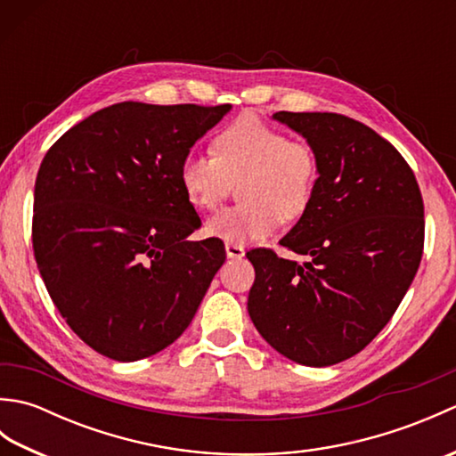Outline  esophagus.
I'll list each match as a JSON object with an SVG mask.
<instances>
[{
	"mask_svg": "<svg viewBox=\"0 0 456 456\" xmlns=\"http://www.w3.org/2000/svg\"><path fill=\"white\" fill-rule=\"evenodd\" d=\"M225 253L229 258H243L245 256V247L243 245H235V243H227L225 245Z\"/></svg>",
	"mask_w": 456,
	"mask_h": 456,
	"instance_id": "34e87169",
	"label": "esophagus"
}]
</instances>
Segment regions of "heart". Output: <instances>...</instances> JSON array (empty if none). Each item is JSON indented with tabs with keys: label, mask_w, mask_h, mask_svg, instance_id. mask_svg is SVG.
<instances>
[{
	"label": "heart",
	"mask_w": 456,
	"mask_h": 456,
	"mask_svg": "<svg viewBox=\"0 0 456 456\" xmlns=\"http://www.w3.org/2000/svg\"><path fill=\"white\" fill-rule=\"evenodd\" d=\"M213 154L191 152L180 164V183L191 206L216 209L239 186V203L206 223L208 233L245 245L268 237L280 221H296L312 206L319 180L315 151L304 141L247 115L221 129Z\"/></svg>",
	"instance_id": "b5f03b06"
}]
</instances>
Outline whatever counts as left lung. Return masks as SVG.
<instances>
[{
    "label": "left lung",
    "mask_w": 456,
    "mask_h": 456,
    "mask_svg": "<svg viewBox=\"0 0 456 456\" xmlns=\"http://www.w3.org/2000/svg\"><path fill=\"white\" fill-rule=\"evenodd\" d=\"M317 154L319 180L280 245L305 263L253 248L248 315L289 361L331 366L390 322L423 255V200L410 164L364 123L338 113L278 111Z\"/></svg>",
    "instance_id": "obj_1"
}]
</instances>
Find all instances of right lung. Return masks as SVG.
Listing matches in <instances>:
<instances>
[{
	"mask_svg": "<svg viewBox=\"0 0 456 456\" xmlns=\"http://www.w3.org/2000/svg\"><path fill=\"white\" fill-rule=\"evenodd\" d=\"M229 103L123 102L58 139L35 182L33 250L58 312L119 362L186 331L221 265L223 240H188L201 221L180 164Z\"/></svg>",
	"mask_w": 456,
	"mask_h": 456,
	"instance_id": "right-lung-1",
	"label": "right lung"
}]
</instances>
